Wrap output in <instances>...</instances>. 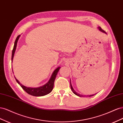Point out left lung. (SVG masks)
I'll use <instances>...</instances> for the list:
<instances>
[{
    "label": "left lung",
    "mask_w": 123,
    "mask_h": 123,
    "mask_svg": "<svg viewBox=\"0 0 123 123\" xmlns=\"http://www.w3.org/2000/svg\"><path fill=\"white\" fill-rule=\"evenodd\" d=\"M98 29H99V30L100 31H102V32H104V33H106V34H107V33L104 31V30H103L100 28V27H98ZM70 87H71V90H72V91H73V92L74 93V94H75V95H77V96H83V95H80V94H79V93H77L76 92H75V90H74V89L73 88V87H72V85H71V81H70ZM94 94V95H95ZM87 95V96H93V95Z\"/></svg>",
    "instance_id": "obj_1"
}]
</instances>
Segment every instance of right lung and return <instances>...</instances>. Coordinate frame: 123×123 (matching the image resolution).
<instances>
[{"label":"right lung","mask_w":123,"mask_h":123,"mask_svg":"<svg viewBox=\"0 0 123 123\" xmlns=\"http://www.w3.org/2000/svg\"><path fill=\"white\" fill-rule=\"evenodd\" d=\"M19 37H20V35H18L15 41L14 47H13V49L12 50V61H13L15 51L16 48L17 41H18V39H19ZM59 69H60V67H58L56 69H55V70L53 72L52 75L49 81H48V82L46 84L43 86H41V87H39L38 88H31V87H25V86L21 84L19 82V81H18L15 77V80H16L17 82L18 83V84H19L21 87V88H23L24 90L29 94L33 95V96H43V95H45L49 94V93H50L52 91V90H53L55 78H56V76L57 72H58ZM12 71H13V70H12Z\"/></svg>","instance_id":"right-lung-1"}]
</instances>
